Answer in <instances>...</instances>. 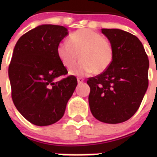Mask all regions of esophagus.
<instances>
[{
	"instance_id": "1",
	"label": "esophagus",
	"mask_w": 157,
	"mask_h": 157,
	"mask_svg": "<svg viewBox=\"0 0 157 157\" xmlns=\"http://www.w3.org/2000/svg\"><path fill=\"white\" fill-rule=\"evenodd\" d=\"M77 80H78V83H82L84 82V78H80V77L78 78Z\"/></svg>"
}]
</instances>
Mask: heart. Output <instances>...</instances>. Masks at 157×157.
<instances>
[{
  "label": "heart",
  "mask_w": 157,
  "mask_h": 157,
  "mask_svg": "<svg viewBox=\"0 0 157 157\" xmlns=\"http://www.w3.org/2000/svg\"><path fill=\"white\" fill-rule=\"evenodd\" d=\"M62 64L67 69L80 63L70 71V74L86 76L94 71L101 74L109 68L114 59L112 42L102 34L90 29H80L69 36L68 41H62L56 48Z\"/></svg>",
  "instance_id": "heart-1"
}]
</instances>
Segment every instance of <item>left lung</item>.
<instances>
[{
	"label": "left lung",
	"mask_w": 157,
	"mask_h": 157,
	"mask_svg": "<svg viewBox=\"0 0 157 157\" xmlns=\"http://www.w3.org/2000/svg\"><path fill=\"white\" fill-rule=\"evenodd\" d=\"M114 48V59L103 73L89 78L93 116L105 123L128 120L139 109L149 86V62L136 36L119 29H102Z\"/></svg>",
	"instance_id": "8db88e82"
}]
</instances>
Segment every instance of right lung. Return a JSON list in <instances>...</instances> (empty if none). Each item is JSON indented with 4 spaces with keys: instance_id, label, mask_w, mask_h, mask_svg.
<instances>
[{
    "instance_id": "1",
    "label": "right lung",
    "mask_w": 157,
    "mask_h": 157,
    "mask_svg": "<svg viewBox=\"0 0 157 157\" xmlns=\"http://www.w3.org/2000/svg\"><path fill=\"white\" fill-rule=\"evenodd\" d=\"M67 30L41 25L20 37L8 67L13 103L20 114L37 126L59 121L78 84L61 63L56 48Z\"/></svg>"
}]
</instances>
